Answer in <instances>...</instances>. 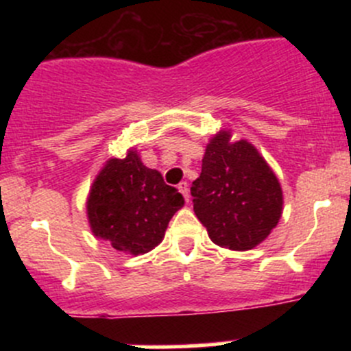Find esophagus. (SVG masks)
Returning <instances> with one entry per match:
<instances>
[{
	"mask_svg": "<svg viewBox=\"0 0 351 351\" xmlns=\"http://www.w3.org/2000/svg\"><path fill=\"white\" fill-rule=\"evenodd\" d=\"M178 190H180V192H182V195L185 197V200H186V202H190L189 183H186V182H182V183H180V185H178Z\"/></svg>",
	"mask_w": 351,
	"mask_h": 351,
	"instance_id": "esophagus-1",
	"label": "esophagus"
}]
</instances>
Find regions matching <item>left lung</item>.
Masks as SVG:
<instances>
[{
  "instance_id": "8db88e82",
  "label": "left lung",
  "mask_w": 351,
  "mask_h": 351,
  "mask_svg": "<svg viewBox=\"0 0 351 351\" xmlns=\"http://www.w3.org/2000/svg\"><path fill=\"white\" fill-rule=\"evenodd\" d=\"M193 210L217 246L253 250L282 217L284 195L278 178L247 141L215 134L202 159L200 176L190 189Z\"/></svg>"
}]
</instances>
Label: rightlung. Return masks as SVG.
<instances>
[{
    "instance_id": "obj_1",
    "label": "right lung",
    "mask_w": 351,
    "mask_h": 351,
    "mask_svg": "<svg viewBox=\"0 0 351 351\" xmlns=\"http://www.w3.org/2000/svg\"><path fill=\"white\" fill-rule=\"evenodd\" d=\"M182 193L166 185L161 173L147 168L136 149L112 158L91 185L86 214L91 232L137 256L158 246L169 221L183 207Z\"/></svg>"
}]
</instances>
